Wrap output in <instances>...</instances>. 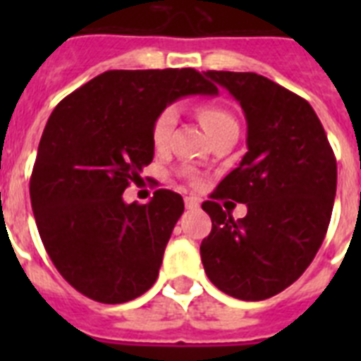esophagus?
I'll list each match as a JSON object with an SVG mask.
<instances>
[{"mask_svg":"<svg viewBox=\"0 0 361 361\" xmlns=\"http://www.w3.org/2000/svg\"><path fill=\"white\" fill-rule=\"evenodd\" d=\"M200 204H198L197 198H192V197H185V208L187 209H197Z\"/></svg>","mask_w":361,"mask_h":361,"instance_id":"esophagus-1","label":"esophagus"}]
</instances>
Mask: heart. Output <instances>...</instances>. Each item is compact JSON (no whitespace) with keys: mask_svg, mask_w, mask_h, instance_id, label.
<instances>
[{"mask_svg":"<svg viewBox=\"0 0 361 361\" xmlns=\"http://www.w3.org/2000/svg\"><path fill=\"white\" fill-rule=\"evenodd\" d=\"M198 120H200L209 138L223 135L226 130L238 129V121L234 120V116L225 106L215 103L202 104L198 109ZM176 121H178V110H176V106H166V109H163L157 114V118H155L152 125V142L157 149H163L170 142Z\"/></svg>","mask_w":361,"mask_h":361,"instance_id":"heart-1","label":"heart"}]
</instances>
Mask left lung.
Segmentation results:
<instances>
[{
	"instance_id": "8db88e82",
	"label": "left lung",
	"mask_w": 361,
	"mask_h": 361,
	"mask_svg": "<svg viewBox=\"0 0 361 361\" xmlns=\"http://www.w3.org/2000/svg\"><path fill=\"white\" fill-rule=\"evenodd\" d=\"M204 75L240 103L247 153L202 204L212 232L202 240L200 257L219 290L260 302L290 286L322 245L336 198V155L314 110L300 95L257 73ZM226 197L246 204L243 220L233 221Z\"/></svg>"
}]
</instances>
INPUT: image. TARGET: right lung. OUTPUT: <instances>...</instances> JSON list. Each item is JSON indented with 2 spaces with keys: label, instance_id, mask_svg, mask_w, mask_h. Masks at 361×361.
<instances>
[{
  "label": "right lung",
  "instance_id": "add662e5",
  "mask_svg": "<svg viewBox=\"0 0 361 361\" xmlns=\"http://www.w3.org/2000/svg\"><path fill=\"white\" fill-rule=\"evenodd\" d=\"M215 95L195 69L106 71L54 109L30 180L31 208L63 279L101 303H125L157 281L183 198L159 189L147 204L123 191L153 161L152 125L185 95Z\"/></svg>",
  "mask_w": 361,
  "mask_h": 361
}]
</instances>
